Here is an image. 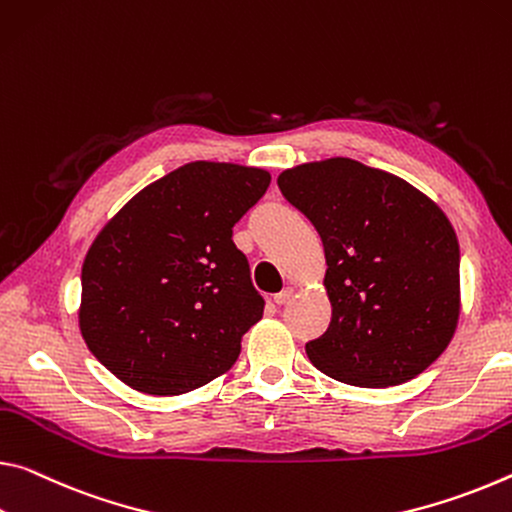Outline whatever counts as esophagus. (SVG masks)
Returning <instances> with one entry per match:
<instances>
[{
  "label": "esophagus",
  "instance_id": "34e87169",
  "mask_svg": "<svg viewBox=\"0 0 512 512\" xmlns=\"http://www.w3.org/2000/svg\"><path fill=\"white\" fill-rule=\"evenodd\" d=\"M291 296H294V289H282L280 294L273 296V303L275 305H285L287 300H291Z\"/></svg>",
  "mask_w": 512,
  "mask_h": 512
}]
</instances>
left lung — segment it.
Returning a JSON list of instances; mask_svg holds the SVG:
<instances>
[{
  "label": "left lung",
  "instance_id": "1",
  "mask_svg": "<svg viewBox=\"0 0 512 512\" xmlns=\"http://www.w3.org/2000/svg\"><path fill=\"white\" fill-rule=\"evenodd\" d=\"M278 186L326 253L332 319L305 344L314 367L355 387L401 385L431 367L460 314V248L442 209L346 157L289 168Z\"/></svg>",
  "mask_w": 512,
  "mask_h": 512
}]
</instances>
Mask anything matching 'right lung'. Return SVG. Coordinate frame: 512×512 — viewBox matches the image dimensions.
Listing matches in <instances>:
<instances>
[{
	"label": "right lung",
	"mask_w": 512,
	"mask_h": 512,
	"mask_svg": "<svg viewBox=\"0 0 512 512\" xmlns=\"http://www.w3.org/2000/svg\"><path fill=\"white\" fill-rule=\"evenodd\" d=\"M269 184L262 168L193 161L102 227L81 266L79 330L113 376L175 396L237 362L264 298L232 227Z\"/></svg>",
	"instance_id": "1"
}]
</instances>
